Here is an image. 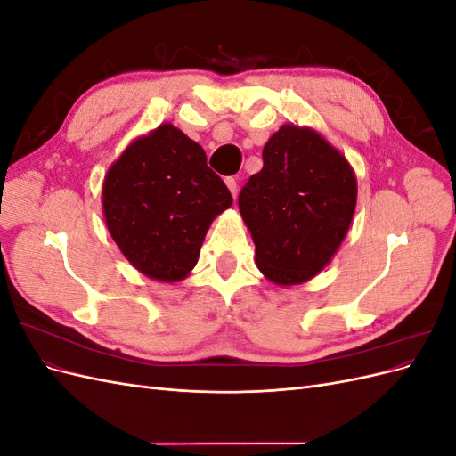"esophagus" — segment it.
Here are the masks:
<instances>
[{"mask_svg": "<svg viewBox=\"0 0 456 456\" xmlns=\"http://www.w3.org/2000/svg\"><path fill=\"white\" fill-rule=\"evenodd\" d=\"M226 186L232 191L233 198H238V181L233 176H226Z\"/></svg>", "mask_w": 456, "mask_h": 456, "instance_id": "34e87169", "label": "esophagus"}]
</instances>
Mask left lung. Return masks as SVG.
<instances>
[{"label":"left lung","instance_id":"obj_1","mask_svg":"<svg viewBox=\"0 0 456 456\" xmlns=\"http://www.w3.org/2000/svg\"><path fill=\"white\" fill-rule=\"evenodd\" d=\"M262 161L238 200L256 266L278 285L305 283L329 265L348 233L355 175L320 133L293 123L270 136Z\"/></svg>","mask_w":456,"mask_h":456}]
</instances>
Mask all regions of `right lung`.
Segmentation results:
<instances>
[{"label": "right lung", "instance_id": "right-lung-1", "mask_svg": "<svg viewBox=\"0 0 456 456\" xmlns=\"http://www.w3.org/2000/svg\"><path fill=\"white\" fill-rule=\"evenodd\" d=\"M230 205L203 148L171 123L131 142L102 184L110 236L136 270L163 283L198 265L207 230Z\"/></svg>", "mask_w": 456, "mask_h": 456}]
</instances>
